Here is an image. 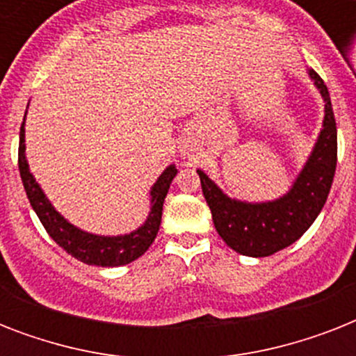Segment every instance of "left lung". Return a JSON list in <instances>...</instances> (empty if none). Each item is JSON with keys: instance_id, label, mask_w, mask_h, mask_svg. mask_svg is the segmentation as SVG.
I'll list each match as a JSON object with an SVG mask.
<instances>
[{"instance_id": "obj_1", "label": "left lung", "mask_w": 356, "mask_h": 356, "mask_svg": "<svg viewBox=\"0 0 356 356\" xmlns=\"http://www.w3.org/2000/svg\"><path fill=\"white\" fill-rule=\"evenodd\" d=\"M309 74L325 102V120L307 166L286 195L270 203H242L227 197L197 170L218 234L229 248L245 257H270L292 245L314 223L331 190L338 156L337 120L323 79L314 70H309Z\"/></svg>"}]
</instances>
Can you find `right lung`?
<instances>
[{"mask_svg":"<svg viewBox=\"0 0 356 356\" xmlns=\"http://www.w3.org/2000/svg\"><path fill=\"white\" fill-rule=\"evenodd\" d=\"M24 123L19 127V145H18V168L19 177L24 183L25 194L29 200L33 211L42 222L47 234L60 245V248L75 257L81 262L90 266H103V268H113V266H123L133 262L138 257L149 249L153 240L156 238L159 227H161L162 205L164 197L168 194L170 183L177 175L175 166H170L164 170L155 186L151 188V212L147 222L131 234L125 236H96L88 234L81 229L74 227L68 223L55 209L51 203L46 200V195L40 190V186L35 183L31 175L27 161H25V140H24Z\"/></svg>","mask_w":356,"mask_h":356,"instance_id":"right-lung-1","label":"right lung"}]
</instances>
